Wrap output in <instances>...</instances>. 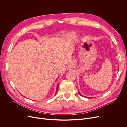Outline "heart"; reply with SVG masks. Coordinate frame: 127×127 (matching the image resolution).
Returning a JSON list of instances; mask_svg holds the SVG:
<instances>
[{
    "label": "heart",
    "mask_w": 127,
    "mask_h": 127,
    "mask_svg": "<svg viewBox=\"0 0 127 127\" xmlns=\"http://www.w3.org/2000/svg\"><path fill=\"white\" fill-rule=\"evenodd\" d=\"M65 38L68 40H74L76 38V34L74 32H70L66 34Z\"/></svg>",
    "instance_id": "1"
}]
</instances>
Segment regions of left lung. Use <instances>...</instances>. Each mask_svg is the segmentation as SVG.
I'll return each mask as SVG.
<instances>
[{
    "label": "left lung",
    "mask_w": 127,
    "mask_h": 127,
    "mask_svg": "<svg viewBox=\"0 0 127 127\" xmlns=\"http://www.w3.org/2000/svg\"><path fill=\"white\" fill-rule=\"evenodd\" d=\"M78 94H80V95H81V96H83V95H81V93H80L79 92V91H78Z\"/></svg>",
    "instance_id": "8db88e82"
}]
</instances>
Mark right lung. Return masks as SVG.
Wrapping results in <instances>:
<instances>
[{
  "label": "right lung",
  "instance_id": "right-lung-1",
  "mask_svg": "<svg viewBox=\"0 0 127 127\" xmlns=\"http://www.w3.org/2000/svg\"><path fill=\"white\" fill-rule=\"evenodd\" d=\"M58 85L57 86V88H56V94H56L57 93V90H58Z\"/></svg>",
  "mask_w": 127,
  "mask_h": 127
}]
</instances>
